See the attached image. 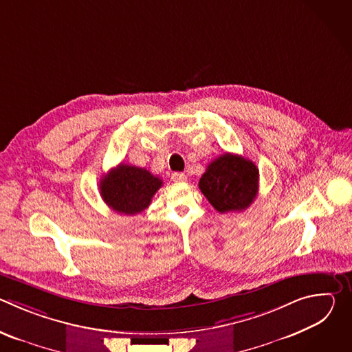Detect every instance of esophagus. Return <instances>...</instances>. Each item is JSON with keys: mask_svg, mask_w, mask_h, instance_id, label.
Listing matches in <instances>:
<instances>
[{"mask_svg": "<svg viewBox=\"0 0 352 352\" xmlns=\"http://www.w3.org/2000/svg\"><path fill=\"white\" fill-rule=\"evenodd\" d=\"M171 179L174 182H184V181H186V175L184 173H173Z\"/></svg>", "mask_w": 352, "mask_h": 352, "instance_id": "1", "label": "esophagus"}]
</instances>
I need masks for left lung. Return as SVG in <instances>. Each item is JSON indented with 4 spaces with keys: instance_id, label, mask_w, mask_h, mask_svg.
Listing matches in <instances>:
<instances>
[{
    "instance_id": "left-lung-1",
    "label": "left lung",
    "mask_w": 352,
    "mask_h": 352,
    "mask_svg": "<svg viewBox=\"0 0 352 352\" xmlns=\"http://www.w3.org/2000/svg\"><path fill=\"white\" fill-rule=\"evenodd\" d=\"M199 189L217 212H242L258 195L259 170L254 162L224 153L208 166Z\"/></svg>"
}]
</instances>
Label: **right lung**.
Wrapping results in <instances>:
<instances>
[{"mask_svg":"<svg viewBox=\"0 0 352 352\" xmlns=\"http://www.w3.org/2000/svg\"><path fill=\"white\" fill-rule=\"evenodd\" d=\"M163 181L146 168L121 163L100 181V195L114 212L133 216L148 208Z\"/></svg>","mask_w":352,"mask_h":352,"instance_id":"right-lung-1","label":"right lung"}]
</instances>
